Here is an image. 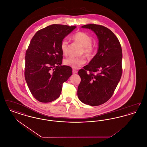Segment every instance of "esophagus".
I'll list each match as a JSON object with an SVG mask.
<instances>
[{"label": "esophagus", "mask_w": 147, "mask_h": 147, "mask_svg": "<svg viewBox=\"0 0 147 147\" xmlns=\"http://www.w3.org/2000/svg\"><path fill=\"white\" fill-rule=\"evenodd\" d=\"M78 73V70H76V69H73V74H76Z\"/></svg>", "instance_id": "esophagus-1"}]
</instances>
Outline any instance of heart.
Returning <instances> with one entry per match:
<instances>
[{
    "mask_svg": "<svg viewBox=\"0 0 147 147\" xmlns=\"http://www.w3.org/2000/svg\"><path fill=\"white\" fill-rule=\"evenodd\" d=\"M73 38L80 43L83 46L82 53H84L86 57L90 58L93 56L95 52V47L92 45L91 36L84 32H78L72 36ZM61 49L63 55L67 56L68 54V41L64 39L61 43ZM86 63V59L84 56L74 57H70L64 60V63L65 65L70 67L73 69H78Z\"/></svg>",
    "mask_w": 147,
    "mask_h": 147,
    "instance_id": "1",
    "label": "heart"
}]
</instances>
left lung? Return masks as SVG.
<instances>
[{"label":"left lung","instance_id":"left-lung-1","mask_svg":"<svg viewBox=\"0 0 147 147\" xmlns=\"http://www.w3.org/2000/svg\"><path fill=\"white\" fill-rule=\"evenodd\" d=\"M82 28L92 31L97 36L98 43L96 55L84 69L78 71L81 82L77 95L85 104L98 106L111 98L120 80L122 72V49L117 37L105 26L88 24Z\"/></svg>","mask_w":147,"mask_h":147}]
</instances>
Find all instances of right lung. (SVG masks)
Instances as JSON below:
<instances>
[{"instance_id": "add662e5", "label": "right lung", "mask_w": 147, "mask_h": 147, "mask_svg": "<svg viewBox=\"0 0 147 147\" xmlns=\"http://www.w3.org/2000/svg\"><path fill=\"white\" fill-rule=\"evenodd\" d=\"M76 26L53 24L38 31L31 40L25 56V78L33 96L41 102L59 98L62 85L72 69L62 65L61 43Z\"/></svg>"}]
</instances>
